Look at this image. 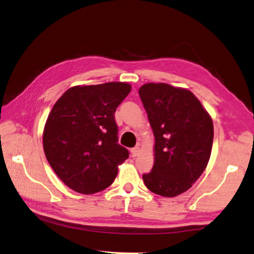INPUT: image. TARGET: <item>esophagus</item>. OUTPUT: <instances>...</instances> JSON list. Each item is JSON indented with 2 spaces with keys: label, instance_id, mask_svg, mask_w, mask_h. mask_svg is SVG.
Masks as SVG:
<instances>
[{
  "label": "esophagus",
  "instance_id": "34e87169",
  "mask_svg": "<svg viewBox=\"0 0 254 254\" xmlns=\"http://www.w3.org/2000/svg\"><path fill=\"white\" fill-rule=\"evenodd\" d=\"M138 152H139V147H138V146H136V147H133V148L131 149V155H132V157H136V156L138 155Z\"/></svg>",
  "mask_w": 254,
  "mask_h": 254
}]
</instances>
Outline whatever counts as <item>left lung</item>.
<instances>
[{"instance_id": "left-lung-1", "label": "left lung", "mask_w": 254, "mask_h": 254, "mask_svg": "<svg viewBox=\"0 0 254 254\" xmlns=\"http://www.w3.org/2000/svg\"><path fill=\"white\" fill-rule=\"evenodd\" d=\"M155 136L154 166L143 175L148 190L174 197L203 174L212 152V118L190 90L165 83L138 89Z\"/></svg>"}]
</instances>
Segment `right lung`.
Returning <instances> with one entry per match:
<instances>
[{
  "label": "right lung",
  "instance_id": "1",
  "mask_svg": "<svg viewBox=\"0 0 254 254\" xmlns=\"http://www.w3.org/2000/svg\"><path fill=\"white\" fill-rule=\"evenodd\" d=\"M131 85L111 82L74 86L53 106L44 131V150L57 176L83 194L115 181L128 150L118 144L115 112Z\"/></svg>",
  "mask_w": 254,
  "mask_h": 254
}]
</instances>
